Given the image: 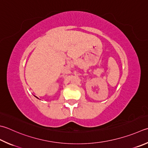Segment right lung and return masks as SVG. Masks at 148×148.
<instances>
[{
	"label": "right lung",
	"mask_w": 148,
	"mask_h": 148,
	"mask_svg": "<svg viewBox=\"0 0 148 148\" xmlns=\"http://www.w3.org/2000/svg\"><path fill=\"white\" fill-rule=\"evenodd\" d=\"M35 97H36V98H37V99H38V97H36V96H35Z\"/></svg>",
	"instance_id": "obj_1"
}]
</instances>
